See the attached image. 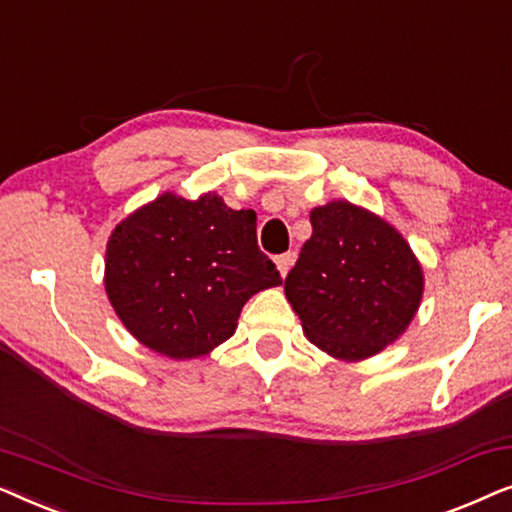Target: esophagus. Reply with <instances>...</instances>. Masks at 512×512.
Masks as SVG:
<instances>
[{
    "mask_svg": "<svg viewBox=\"0 0 512 512\" xmlns=\"http://www.w3.org/2000/svg\"><path fill=\"white\" fill-rule=\"evenodd\" d=\"M291 263H293V254H291V251H289V254H279V256L275 258V265H277L279 275L286 277V272H289Z\"/></svg>",
    "mask_w": 512,
    "mask_h": 512,
    "instance_id": "obj_1",
    "label": "esophagus"
}]
</instances>
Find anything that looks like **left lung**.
Instances as JSON below:
<instances>
[{"mask_svg":"<svg viewBox=\"0 0 512 512\" xmlns=\"http://www.w3.org/2000/svg\"><path fill=\"white\" fill-rule=\"evenodd\" d=\"M312 237L284 279L303 331L340 361H363L401 338L419 310L424 275L394 226L347 200L310 212Z\"/></svg>","mask_w":512,"mask_h":512,"instance_id":"8db88e82","label":"left lung"}]
</instances>
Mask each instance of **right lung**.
Here are the masks:
<instances>
[{
    "instance_id": "add662e5",
    "label": "right lung",
    "mask_w": 512,
    "mask_h": 512,
    "mask_svg": "<svg viewBox=\"0 0 512 512\" xmlns=\"http://www.w3.org/2000/svg\"><path fill=\"white\" fill-rule=\"evenodd\" d=\"M282 284L258 249L254 209L216 193H163L111 233L104 289L123 326L153 352L198 359L235 333L254 293Z\"/></svg>"
}]
</instances>
